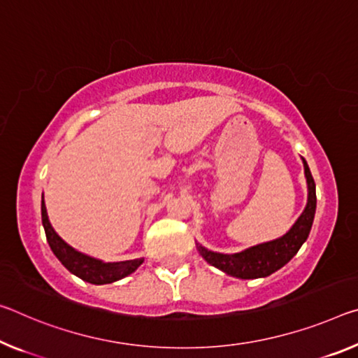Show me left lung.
<instances>
[{
  "instance_id": "1",
  "label": "left lung",
  "mask_w": 358,
  "mask_h": 358,
  "mask_svg": "<svg viewBox=\"0 0 358 358\" xmlns=\"http://www.w3.org/2000/svg\"><path fill=\"white\" fill-rule=\"evenodd\" d=\"M303 162L306 178H308L309 197L308 206H306L301 217L293 224V228L285 236L280 237V239L259 243V245H255L248 248V250L234 255L215 253L203 248L202 245H197L202 258L208 264L221 269L226 274L239 277V279H258V277H268L272 272L280 269L282 266H285L298 253L310 232L317 206L315 181L312 178L308 162L304 159Z\"/></svg>"
}]
</instances>
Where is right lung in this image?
<instances>
[{"mask_svg": "<svg viewBox=\"0 0 358 358\" xmlns=\"http://www.w3.org/2000/svg\"><path fill=\"white\" fill-rule=\"evenodd\" d=\"M41 218L43 226L46 231V239L49 242L50 250L65 268L71 272V274L78 275L79 279L86 280L94 285H103V283H111L119 279L132 274V272L143 263V259H130V261H121V263H103V261L90 258L87 255H83L71 248L68 243L57 236V232L52 229L49 223L46 206H44V199L41 201Z\"/></svg>", "mask_w": 358, "mask_h": 358, "instance_id": "add662e5", "label": "right lung"}]
</instances>
